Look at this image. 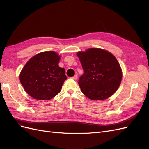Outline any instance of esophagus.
<instances>
[{
    "label": "esophagus",
    "instance_id": "34e87169",
    "mask_svg": "<svg viewBox=\"0 0 149 149\" xmlns=\"http://www.w3.org/2000/svg\"><path fill=\"white\" fill-rule=\"evenodd\" d=\"M71 79L74 80H76L77 79V75H75L74 77H72Z\"/></svg>",
    "mask_w": 149,
    "mask_h": 149
}]
</instances>
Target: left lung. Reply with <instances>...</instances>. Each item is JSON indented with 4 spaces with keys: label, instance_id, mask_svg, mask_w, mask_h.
<instances>
[{
    "label": "left lung",
    "instance_id": "8db88e82",
    "mask_svg": "<svg viewBox=\"0 0 149 149\" xmlns=\"http://www.w3.org/2000/svg\"><path fill=\"white\" fill-rule=\"evenodd\" d=\"M77 55L84 71L78 82L82 93L92 100H103L111 97L122 79L121 69L116 57L98 48L80 51Z\"/></svg>",
    "mask_w": 149,
    "mask_h": 149
}]
</instances>
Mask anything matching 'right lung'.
I'll list each match as a JSON object with an SVG mask.
<instances>
[{
    "mask_svg": "<svg viewBox=\"0 0 149 149\" xmlns=\"http://www.w3.org/2000/svg\"><path fill=\"white\" fill-rule=\"evenodd\" d=\"M59 60L54 51H46L27 62L20 80L28 95L36 100H49L60 92L67 77L65 69L58 65Z\"/></svg>",
    "mask_w": 149,
    "mask_h": 149,
    "instance_id": "1",
    "label": "right lung"
}]
</instances>
